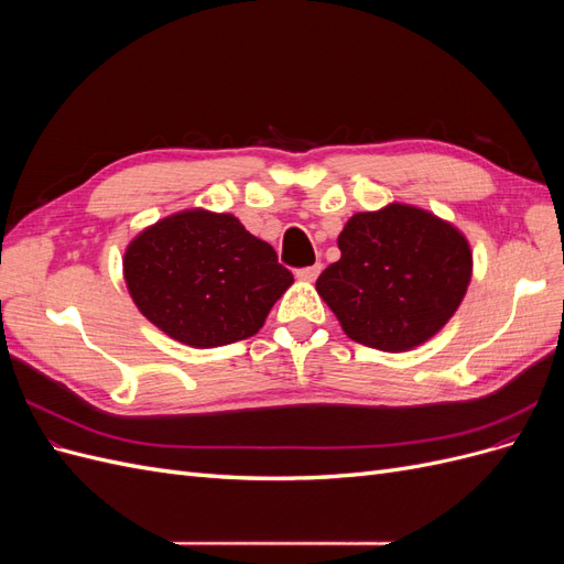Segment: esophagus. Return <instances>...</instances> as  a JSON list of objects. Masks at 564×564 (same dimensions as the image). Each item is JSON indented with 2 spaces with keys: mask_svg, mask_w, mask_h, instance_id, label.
I'll use <instances>...</instances> for the list:
<instances>
[{
  "mask_svg": "<svg viewBox=\"0 0 564 564\" xmlns=\"http://www.w3.org/2000/svg\"><path fill=\"white\" fill-rule=\"evenodd\" d=\"M319 270H322L319 263L308 265V268H301V270H296V278H299L301 282H315L317 275H319Z\"/></svg>",
  "mask_w": 564,
  "mask_h": 564,
  "instance_id": "obj_1",
  "label": "esophagus"
}]
</instances>
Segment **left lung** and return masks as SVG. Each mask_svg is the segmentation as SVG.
I'll use <instances>...</instances> for the list:
<instances>
[{
    "mask_svg": "<svg viewBox=\"0 0 564 564\" xmlns=\"http://www.w3.org/2000/svg\"><path fill=\"white\" fill-rule=\"evenodd\" d=\"M340 259L317 294L357 344L406 352L431 340L464 301L473 251L449 220L414 204L357 212L338 235Z\"/></svg>",
    "mask_w": 564,
    "mask_h": 564,
    "instance_id": "obj_1",
    "label": "left lung"
}]
</instances>
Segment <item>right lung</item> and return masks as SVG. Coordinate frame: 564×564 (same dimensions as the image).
<instances>
[{"label": "right lung", "instance_id": "add662e5", "mask_svg": "<svg viewBox=\"0 0 564 564\" xmlns=\"http://www.w3.org/2000/svg\"><path fill=\"white\" fill-rule=\"evenodd\" d=\"M122 272L141 315L193 348L253 336L294 284L275 249L240 218L202 207L143 228L124 249Z\"/></svg>", "mask_w": 564, "mask_h": 564}]
</instances>
